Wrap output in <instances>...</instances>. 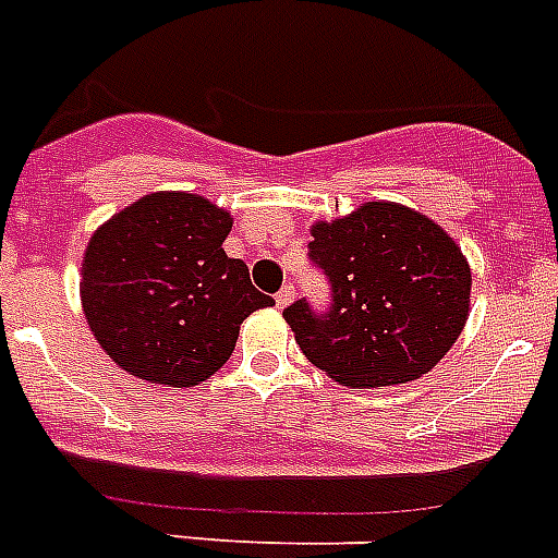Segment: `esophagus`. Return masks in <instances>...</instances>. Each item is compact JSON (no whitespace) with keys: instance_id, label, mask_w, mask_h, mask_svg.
I'll return each instance as SVG.
<instances>
[{"instance_id":"esophagus-1","label":"esophagus","mask_w":558,"mask_h":558,"mask_svg":"<svg viewBox=\"0 0 558 558\" xmlns=\"http://www.w3.org/2000/svg\"><path fill=\"white\" fill-rule=\"evenodd\" d=\"M292 301H294V287H283L278 294H275V303H278L280 308L289 306Z\"/></svg>"}]
</instances>
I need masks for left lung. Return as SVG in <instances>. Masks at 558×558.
<instances>
[{"mask_svg": "<svg viewBox=\"0 0 558 558\" xmlns=\"http://www.w3.org/2000/svg\"><path fill=\"white\" fill-rule=\"evenodd\" d=\"M308 257L331 283V308L306 301L283 312L294 340L335 383L397 386L428 374L462 335L471 266L460 243L428 215L368 201L312 223Z\"/></svg>", "mask_w": 558, "mask_h": 558, "instance_id": "left-lung-1", "label": "left lung"}]
</instances>
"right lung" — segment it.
<instances>
[{
	"mask_svg": "<svg viewBox=\"0 0 558 558\" xmlns=\"http://www.w3.org/2000/svg\"><path fill=\"white\" fill-rule=\"evenodd\" d=\"M232 215L204 195L149 192L93 232L82 308L110 360L138 380L190 388L235 351L241 323L271 306L227 257Z\"/></svg>",
	"mask_w": 558,
	"mask_h": 558,
	"instance_id": "1",
	"label": "right lung"
}]
</instances>
